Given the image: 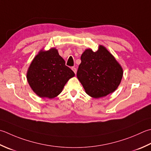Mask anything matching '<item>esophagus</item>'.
<instances>
[{
	"mask_svg": "<svg viewBox=\"0 0 151 151\" xmlns=\"http://www.w3.org/2000/svg\"><path fill=\"white\" fill-rule=\"evenodd\" d=\"M72 70H73V72L75 73V74L76 73V71H77V69H76V67H72Z\"/></svg>",
	"mask_w": 151,
	"mask_h": 151,
	"instance_id": "esophagus-1",
	"label": "esophagus"
}]
</instances>
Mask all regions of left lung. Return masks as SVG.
<instances>
[{
	"instance_id": "left-lung-1",
	"label": "left lung",
	"mask_w": 151,
	"mask_h": 151,
	"mask_svg": "<svg viewBox=\"0 0 151 151\" xmlns=\"http://www.w3.org/2000/svg\"><path fill=\"white\" fill-rule=\"evenodd\" d=\"M81 59L76 76L88 95L100 98L116 90L122 78L123 70L105 47L99 45L96 52L86 49Z\"/></svg>"
}]
</instances>
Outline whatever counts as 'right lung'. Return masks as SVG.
I'll return each instance as SVG.
<instances>
[{
    "label": "right lung",
    "mask_w": 151,
    "mask_h": 151,
    "mask_svg": "<svg viewBox=\"0 0 151 151\" xmlns=\"http://www.w3.org/2000/svg\"><path fill=\"white\" fill-rule=\"evenodd\" d=\"M75 73L59 55L58 50L52 48L40 50L29 66L27 79L34 92L40 97L54 98L63 90Z\"/></svg>",
    "instance_id": "add662e5"
}]
</instances>
